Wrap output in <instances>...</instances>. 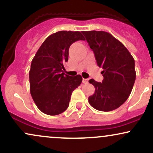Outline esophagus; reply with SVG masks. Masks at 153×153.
I'll return each instance as SVG.
<instances>
[{
  "label": "esophagus",
  "mask_w": 153,
  "mask_h": 153,
  "mask_svg": "<svg viewBox=\"0 0 153 153\" xmlns=\"http://www.w3.org/2000/svg\"><path fill=\"white\" fill-rule=\"evenodd\" d=\"M82 82H83V83H88V79L82 78Z\"/></svg>",
  "instance_id": "1"
}]
</instances>
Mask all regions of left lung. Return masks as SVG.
<instances>
[{"mask_svg":"<svg viewBox=\"0 0 153 153\" xmlns=\"http://www.w3.org/2000/svg\"><path fill=\"white\" fill-rule=\"evenodd\" d=\"M97 65L103 69L102 82L94 79L89 82L95 92L88 97L92 107L101 111H111L127 101L134 85L136 72L134 59L123 44L109 33L103 31H83Z\"/></svg>","mask_w":153,"mask_h":153,"instance_id":"8db88e82","label":"left lung"}]
</instances>
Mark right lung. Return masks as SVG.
I'll list each match as a JSON object with an SVG mask.
<instances>
[{
  "instance_id": "obj_1",
  "label": "right lung",
  "mask_w": 153,
  "mask_h": 153,
  "mask_svg": "<svg viewBox=\"0 0 153 153\" xmlns=\"http://www.w3.org/2000/svg\"><path fill=\"white\" fill-rule=\"evenodd\" d=\"M85 40L80 31H60L50 35L31 61L30 93L38 108L47 115H58L69 106L73 91L81 83V75L65 74L71 45Z\"/></svg>"
}]
</instances>
